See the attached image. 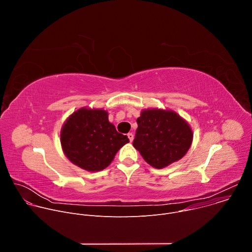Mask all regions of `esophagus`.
Masks as SVG:
<instances>
[{
	"instance_id": "1",
	"label": "esophagus",
	"mask_w": 252,
	"mask_h": 252,
	"mask_svg": "<svg viewBox=\"0 0 252 252\" xmlns=\"http://www.w3.org/2000/svg\"><path fill=\"white\" fill-rule=\"evenodd\" d=\"M127 137H128V139H129V141H130V142L133 140V134H132L131 132L127 133Z\"/></svg>"
}]
</instances>
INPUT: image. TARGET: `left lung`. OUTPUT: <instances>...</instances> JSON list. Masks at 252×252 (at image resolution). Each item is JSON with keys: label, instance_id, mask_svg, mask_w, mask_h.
Listing matches in <instances>:
<instances>
[{"label": "left lung", "instance_id": "obj_1", "mask_svg": "<svg viewBox=\"0 0 252 252\" xmlns=\"http://www.w3.org/2000/svg\"><path fill=\"white\" fill-rule=\"evenodd\" d=\"M136 123L132 146L156 168L179 160L191 146L193 133L189 125L173 111L143 110Z\"/></svg>", "mask_w": 252, "mask_h": 252}]
</instances>
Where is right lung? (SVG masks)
Here are the masks:
<instances>
[{"instance_id": "obj_1", "label": "right lung", "mask_w": 252, "mask_h": 252, "mask_svg": "<svg viewBox=\"0 0 252 252\" xmlns=\"http://www.w3.org/2000/svg\"><path fill=\"white\" fill-rule=\"evenodd\" d=\"M126 135L117 131L109 114L99 109H82L71 114L61 130V145L65 157L79 167L98 171L109 166L126 143Z\"/></svg>"}]
</instances>
